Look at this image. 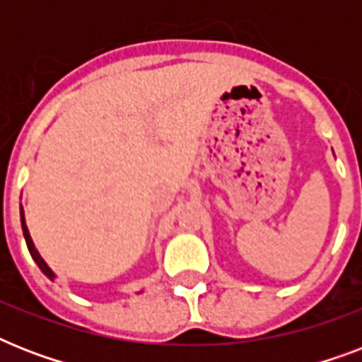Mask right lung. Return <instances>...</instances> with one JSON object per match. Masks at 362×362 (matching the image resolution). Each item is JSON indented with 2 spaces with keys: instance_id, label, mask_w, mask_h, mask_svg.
Returning a JSON list of instances; mask_svg holds the SVG:
<instances>
[{
  "instance_id": "add662e5",
  "label": "right lung",
  "mask_w": 362,
  "mask_h": 362,
  "mask_svg": "<svg viewBox=\"0 0 362 362\" xmlns=\"http://www.w3.org/2000/svg\"><path fill=\"white\" fill-rule=\"evenodd\" d=\"M20 221H22V231H24V238H25V244H28V250H30L31 257H33V261H35L37 264H39V269L45 272V274L52 280L54 278V272L50 269H48V264L42 261V257L39 255V252L35 250V246H33V240H31L30 237V231H28V227H25V220H24V210H20Z\"/></svg>"
}]
</instances>
